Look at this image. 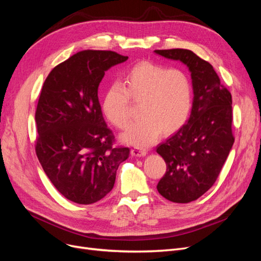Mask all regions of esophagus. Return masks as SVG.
<instances>
[{"instance_id":"34e87169","label":"esophagus","mask_w":261,"mask_h":261,"mask_svg":"<svg viewBox=\"0 0 261 261\" xmlns=\"http://www.w3.org/2000/svg\"><path fill=\"white\" fill-rule=\"evenodd\" d=\"M130 153H132V155H134V156H145V155L148 153V151H147V150L132 149V150H130Z\"/></svg>"}]
</instances>
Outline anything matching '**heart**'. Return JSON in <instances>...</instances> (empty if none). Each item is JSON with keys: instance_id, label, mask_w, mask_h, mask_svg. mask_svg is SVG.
<instances>
[{"instance_id": "1", "label": "heart", "mask_w": 261, "mask_h": 261, "mask_svg": "<svg viewBox=\"0 0 261 261\" xmlns=\"http://www.w3.org/2000/svg\"><path fill=\"white\" fill-rule=\"evenodd\" d=\"M129 99L140 102L141 118L121 139L130 146L147 148L162 132L170 135L186 123L193 105L192 84L183 70L141 62L124 75L121 85L110 86L102 100L105 116L117 128L123 129L129 123Z\"/></svg>"}]
</instances>
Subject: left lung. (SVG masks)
I'll return each mask as SVG.
<instances>
[{
    "label": "left lung",
    "instance_id": "left-lung-1",
    "mask_svg": "<svg viewBox=\"0 0 261 261\" xmlns=\"http://www.w3.org/2000/svg\"><path fill=\"white\" fill-rule=\"evenodd\" d=\"M179 61L192 77L193 107L185 125L156 147L167 172L156 189L165 199L186 203L198 199L215 184L234 144L232 96L216 70L191 50H155Z\"/></svg>",
    "mask_w": 261,
    "mask_h": 261
}]
</instances>
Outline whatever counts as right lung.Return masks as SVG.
Returning a JSON list of instances; mask_svg holds the SVG:
<instances>
[{
    "instance_id": "right-lung-1",
    "label": "right lung",
    "mask_w": 261,
    "mask_h": 261,
    "mask_svg": "<svg viewBox=\"0 0 261 261\" xmlns=\"http://www.w3.org/2000/svg\"><path fill=\"white\" fill-rule=\"evenodd\" d=\"M113 51L85 50L55 66L36 111V152L51 183L68 200L90 204L112 191L129 149L114 148L98 88L108 69L127 61Z\"/></svg>"
}]
</instances>
